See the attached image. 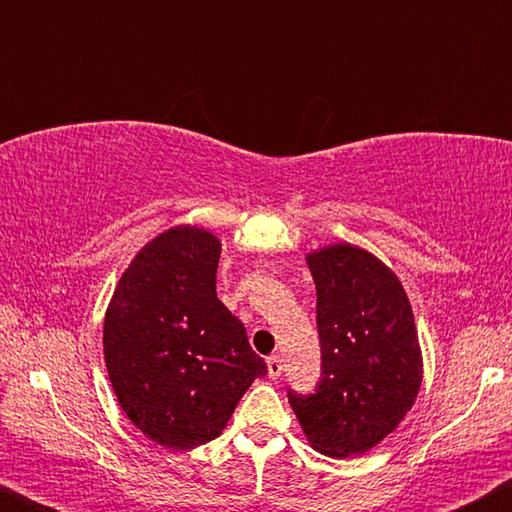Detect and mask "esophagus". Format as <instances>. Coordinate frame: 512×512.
I'll return each mask as SVG.
<instances>
[{"instance_id":"34e87169","label":"esophagus","mask_w":512,"mask_h":512,"mask_svg":"<svg viewBox=\"0 0 512 512\" xmlns=\"http://www.w3.org/2000/svg\"><path fill=\"white\" fill-rule=\"evenodd\" d=\"M266 368H268V377L277 379L282 375V359L277 357V354H273V357L266 359Z\"/></svg>"}]
</instances>
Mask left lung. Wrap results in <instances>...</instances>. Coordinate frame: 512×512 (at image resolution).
I'll return each mask as SVG.
<instances>
[{"mask_svg": "<svg viewBox=\"0 0 512 512\" xmlns=\"http://www.w3.org/2000/svg\"><path fill=\"white\" fill-rule=\"evenodd\" d=\"M316 282L323 379L289 391L309 445L332 458L366 454L397 429L422 386V350L409 296L366 248L332 244L307 255Z\"/></svg>", "mask_w": 512, "mask_h": 512, "instance_id": "8db88e82", "label": "left lung"}]
</instances>
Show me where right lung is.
Masks as SVG:
<instances>
[{
	"instance_id": "right-lung-1",
	"label": "right lung",
	"mask_w": 512,
	"mask_h": 512,
	"mask_svg": "<svg viewBox=\"0 0 512 512\" xmlns=\"http://www.w3.org/2000/svg\"><path fill=\"white\" fill-rule=\"evenodd\" d=\"M221 241L176 225L133 257L103 320L119 406L146 438L192 449L219 438L266 363L216 298Z\"/></svg>"
}]
</instances>
